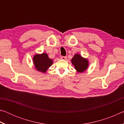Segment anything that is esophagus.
<instances>
[{
  "mask_svg": "<svg viewBox=\"0 0 124 124\" xmlns=\"http://www.w3.org/2000/svg\"><path fill=\"white\" fill-rule=\"evenodd\" d=\"M61 59L62 60H66L67 59V57L66 56H61Z\"/></svg>",
  "mask_w": 124,
  "mask_h": 124,
  "instance_id": "1",
  "label": "esophagus"
}]
</instances>
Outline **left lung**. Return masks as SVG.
Instances as JSON below:
<instances>
[{"label": "left lung", "instance_id": "obj_1", "mask_svg": "<svg viewBox=\"0 0 124 124\" xmlns=\"http://www.w3.org/2000/svg\"><path fill=\"white\" fill-rule=\"evenodd\" d=\"M72 63L74 66L77 72L82 73L88 68L89 61L87 59L83 58L80 54H75L72 59Z\"/></svg>", "mask_w": 124, "mask_h": 124}]
</instances>
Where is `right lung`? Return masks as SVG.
<instances>
[{"label": "right lung", "instance_id": "1", "mask_svg": "<svg viewBox=\"0 0 124 124\" xmlns=\"http://www.w3.org/2000/svg\"><path fill=\"white\" fill-rule=\"evenodd\" d=\"M33 63L37 70L43 73H46L48 68L52 64L53 61L49 58L47 54H36L33 57Z\"/></svg>", "mask_w": 124, "mask_h": 124}]
</instances>
